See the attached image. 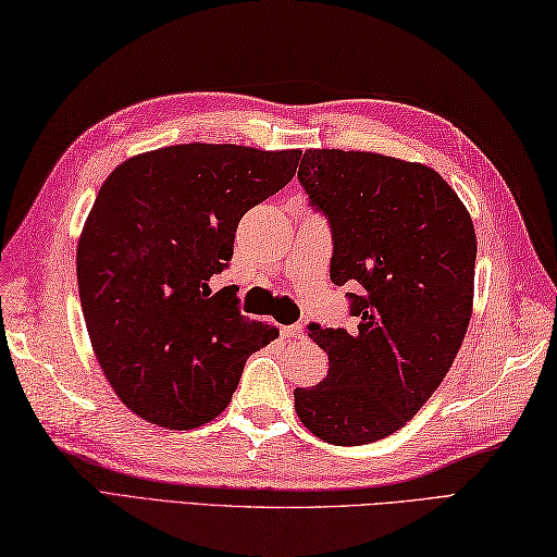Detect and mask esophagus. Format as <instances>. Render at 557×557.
<instances>
[{"label": "esophagus", "mask_w": 557, "mask_h": 557, "mask_svg": "<svg viewBox=\"0 0 557 557\" xmlns=\"http://www.w3.org/2000/svg\"><path fill=\"white\" fill-rule=\"evenodd\" d=\"M280 333L285 339H299V337H304V327L301 325H285Z\"/></svg>", "instance_id": "1"}]
</instances>
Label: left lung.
Instances as JSON below:
<instances>
[{"label": "left lung", "mask_w": 557, "mask_h": 557, "mask_svg": "<svg viewBox=\"0 0 557 557\" xmlns=\"http://www.w3.org/2000/svg\"><path fill=\"white\" fill-rule=\"evenodd\" d=\"M299 182L333 227L330 280L357 282V325H309L327 375L294 389V409L333 445L399 431L443 383L474 311L476 232L467 206L421 162L311 148Z\"/></svg>", "instance_id": "left-lung-1"}]
</instances>
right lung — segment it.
I'll return each mask as SVG.
<instances>
[{"label":"right lung","mask_w":557,"mask_h":557,"mask_svg":"<svg viewBox=\"0 0 557 557\" xmlns=\"http://www.w3.org/2000/svg\"><path fill=\"white\" fill-rule=\"evenodd\" d=\"M301 150L182 144L124 160L100 186L76 248L81 309L100 369L124 405L162 429L227 409L275 325L236 309L210 280L236 224L297 174Z\"/></svg>","instance_id":"obj_1"}]
</instances>
